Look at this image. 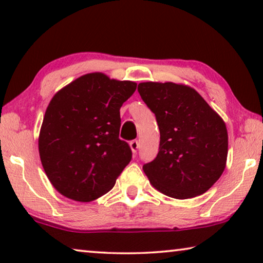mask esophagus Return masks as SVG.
Wrapping results in <instances>:
<instances>
[{
    "label": "esophagus",
    "mask_w": 263,
    "mask_h": 263,
    "mask_svg": "<svg viewBox=\"0 0 263 263\" xmlns=\"http://www.w3.org/2000/svg\"><path fill=\"white\" fill-rule=\"evenodd\" d=\"M129 146H130V148H132V152L133 153H136L138 152V148H139V142L136 141V140H133V141H130L129 142Z\"/></svg>",
    "instance_id": "obj_1"
}]
</instances>
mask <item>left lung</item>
Masks as SVG:
<instances>
[{
    "instance_id": "left-lung-1",
    "label": "left lung",
    "mask_w": 263,
    "mask_h": 263,
    "mask_svg": "<svg viewBox=\"0 0 263 263\" xmlns=\"http://www.w3.org/2000/svg\"><path fill=\"white\" fill-rule=\"evenodd\" d=\"M138 91L160 132L156 159L142 166L151 184L178 200L206 193L228 160L224 120L188 85L148 81L139 84Z\"/></svg>"
}]
</instances>
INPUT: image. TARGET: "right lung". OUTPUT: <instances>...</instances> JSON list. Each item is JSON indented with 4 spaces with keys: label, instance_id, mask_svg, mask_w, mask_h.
<instances>
[{
    "label": "right lung",
    "instance_id": "right-lung-1",
    "mask_svg": "<svg viewBox=\"0 0 263 263\" xmlns=\"http://www.w3.org/2000/svg\"><path fill=\"white\" fill-rule=\"evenodd\" d=\"M136 82L89 73L61 88L46 107L38 148L49 181L61 195L89 202L114 188L132 159L118 138L120 109Z\"/></svg>",
    "mask_w": 263,
    "mask_h": 263
}]
</instances>
